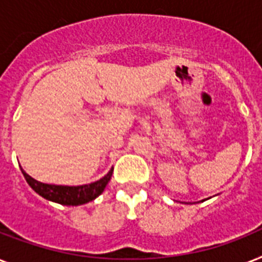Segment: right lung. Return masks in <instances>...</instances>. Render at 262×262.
Listing matches in <instances>:
<instances>
[{
  "instance_id": "obj_1",
  "label": "right lung",
  "mask_w": 262,
  "mask_h": 262,
  "mask_svg": "<svg viewBox=\"0 0 262 262\" xmlns=\"http://www.w3.org/2000/svg\"><path fill=\"white\" fill-rule=\"evenodd\" d=\"M21 172L24 175V178H26L27 183L39 195H42L43 199L62 204V205H83V204H87L96 199L99 194H102L104 187L107 186V183L111 179L113 168L99 181H95V182L88 183V185H81V186L49 185V183L39 182V181L34 179L32 177H30L23 168Z\"/></svg>"
}]
</instances>
